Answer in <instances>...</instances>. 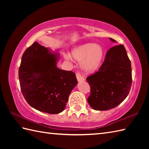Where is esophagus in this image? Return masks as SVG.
I'll list each match as a JSON object with an SVG mask.
<instances>
[{"label": "esophagus", "mask_w": 149, "mask_h": 149, "mask_svg": "<svg viewBox=\"0 0 149 149\" xmlns=\"http://www.w3.org/2000/svg\"><path fill=\"white\" fill-rule=\"evenodd\" d=\"M76 77L79 82H83L84 81V77L79 72L76 73Z\"/></svg>", "instance_id": "1"}]
</instances>
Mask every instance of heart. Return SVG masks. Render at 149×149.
I'll list each match as a JSON object with an SVG mask.
<instances>
[{
    "mask_svg": "<svg viewBox=\"0 0 149 149\" xmlns=\"http://www.w3.org/2000/svg\"><path fill=\"white\" fill-rule=\"evenodd\" d=\"M72 56L75 60L82 62V68L86 73H93L100 67L104 56V50L99 44L86 43L75 47L72 50ZM66 59H71L70 56H65Z\"/></svg>",
    "mask_w": 149,
    "mask_h": 149,
    "instance_id": "obj_1",
    "label": "heart"
}]
</instances>
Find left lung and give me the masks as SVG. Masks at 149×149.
Here are the masks:
<instances>
[{
	"instance_id": "1",
	"label": "left lung",
	"mask_w": 149,
	"mask_h": 149,
	"mask_svg": "<svg viewBox=\"0 0 149 149\" xmlns=\"http://www.w3.org/2000/svg\"><path fill=\"white\" fill-rule=\"evenodd\" d=\"M86 81L91 88L88 102L93 109L109 110L122 103L132 84L131 61L124 46L116 45L109 49L99 70L88 77Z\"/></svg>"
}]
</instances>
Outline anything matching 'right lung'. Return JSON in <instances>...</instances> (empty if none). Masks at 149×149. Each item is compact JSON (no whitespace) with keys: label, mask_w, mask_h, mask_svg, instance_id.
Listing matches in <instances>:
<instances>
[{"label":"right lung","mask_w":149,"mask_h":149,"mask_svg":"<svg viewBox=\"0 0 149 149\" xmlns=\"http://www.w3.org/2000/svg\"><path fill=\"white\" fill-rule=\"evenodd\" d=\"M58 54L34 42L23 54L18 70L21 91L27 103L49 114L64 110L77 84L75 73L57 67Z\"/></svg>","instance_id":"obj_1"}]
</instances>
